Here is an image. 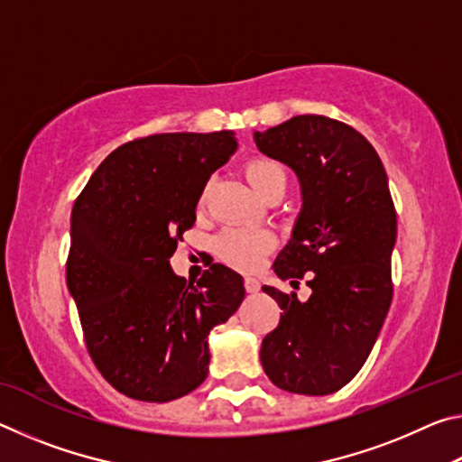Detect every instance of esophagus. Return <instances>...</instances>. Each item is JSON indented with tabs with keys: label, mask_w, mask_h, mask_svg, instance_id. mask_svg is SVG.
I'll list each match as a JSON object with an SVG mask.
<instances>
[{
	"label": "esophagus",
	"mask_w": 462,
	"mask_h": 462,
	"mask_svg": "<svg viewBox=\"0 0 462 462\" xmlns=\"http://www.w3.org/2000/svg\"><path fill=\"white\" fill-rule=\"evenodd\" d=\"M245 287H246L248 293H256V291H259V289H261V283H259V279L246 277V279H245Z\"/></svg>",
	"instance_id": "obj_1"
}]
</instances>
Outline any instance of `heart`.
Masks as SVG:
<instances>
[{"instance_id": "1", "label": "heart", "mask_w": 462, "mask_h": 462, "mask_svg": "<svg viewBox=\"0 0 462 462\" xmlns=\"http://www.w3.org/2000/svg\"><path fill=\"white\" fill-rule=\"evenodd\" d=\"M248 183L254 187L256 193L267 195L271 191H285L287 173L277 161L267 156H254L245 167ZM273 234L259 226H230L224 228L214 242L216 254L224 263L232 264L240 271H254L263 263V256L269 253Z\"/></svg>"}]
</instances>
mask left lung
<instances>
[{"label":"left lung","instance_id":"obj_1","mask_svg":"<svg viewBox=\"0 0 462 462\" xmlns=\"http://www.w3.org/2000/svg\"><path fill=\"white\" fill-rule=\"evenodd\" d=\"M254 143L300 177L301 214L273 269L291 287L306 277L311 289L300 301L263 287L283 310L263 338V369L291 393H334L369 358L393 297L397 217L387 173L361 132L326 116H295L254 132Z\"/></svg>","mask_w":462,"mask_h":462}]
</instances>
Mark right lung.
Returning a JSON list of instances; mask_svg holds the SVG:
<instances>
[{
    "mask_svg": "<svg viewBox=\"0 0 462 462\" xmlns=\"http://www.w3.org/2000/svg\"><path fill=\"white\" fill-rule=\"evenodd\" d=\"M234 151L228 130L134 138L75 199L67 285L93 365L132 400L162 403L199 387L209 330L245 300V279L224 264L195 285L169 264L203 187Z\"/></svg>",
    "mask_w": 462,
    "mask_h": 462,
    "instance_id": "add662e5",
    "label": "right lung"
}]
</instances>
